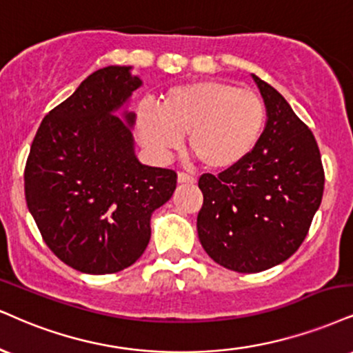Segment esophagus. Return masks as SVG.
I'll use <instances>...</instances> for the list:
<instances>
[{
  "mask_svg": "<svg viewBox=\"0 0 353 353\" xmlns=\"http://www.w3.org/2000/svg\"><path fill=\"white\" fill-rule=\"evenodd\" d=\"M177 182H179V184H195V177L189 176V174L185 172H179L177 174Z\"/></svg>",
  "mask_w": 353,
  "mask_h": 353,
  "instance_id": "34e87169",
  "label": "esophagus"
}]
</instances>
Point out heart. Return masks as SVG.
Segmentation results:
<instances>
[{
	"mask_svg": "<svg viewBox=\"0 0 353 353\" xmlns=\"http://www.w3.org/2000/svg\"><path fill=\"white\" fill-rule=\"evenodd\" d=\"M266 123V107L253 90L220 80H195L169 88L159 105L143 101L136 110L139 143L164 161L188 134L203 168L225 171L252 154Z\"/></svg>",
	"mask_w": 353,
	"mask_h": 353,
	"instance_id": "1",
	"label": "heart"
}]
</instances>
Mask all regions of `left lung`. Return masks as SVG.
<instances>
[{"instance_id":"1","label":"left lung","mask_w":353,"mask_h":353,"mask_svg":"<svg viewBox=\"0 0 353 353\" xmlns=\"http://www.w3.org/2000/svg\"><path fill=\"white\" fill-rule=\"evenodd\" d=\"M252 77L266 107L260 141L240 164L199 179V240L212 260L236 273H260L286 261L307 235L324 192L311 130L281 93Z\"/></svg>"}]
</instances>
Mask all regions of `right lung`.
Listing matches in <instances>:
<instances>
[{"label":"right lung","mask_w":353,"mask_h":353,"mask_svg":"<svg viewBox=\"0 0 353 353\" xmlns=\"http://www.w3.org/2000/svg\"><path fill=\"white\" fill-rule=\"evenodd\" d=\"M131 65L88 75L42 120L24 171L28 209L46 245L80 273H117L151 239L152 212L176 190L171 169L139 163L136 114L143 85Z\"/></svg>","instance_id":"right-lung-1"}]
</instances>
